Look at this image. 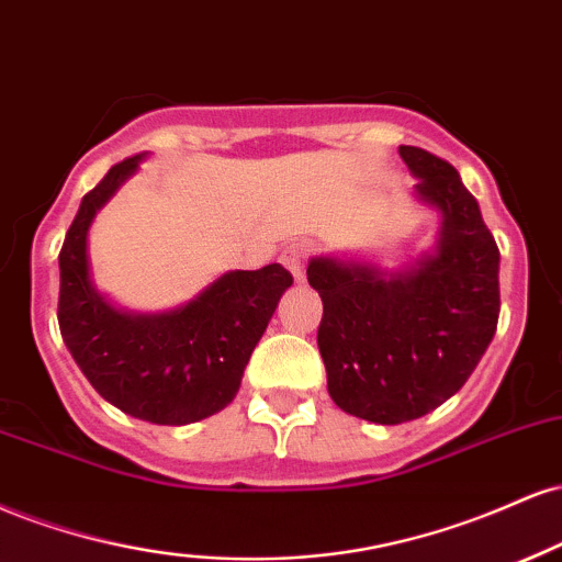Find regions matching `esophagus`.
Returning a JSON list of instances; mask_svg holds the SVG:
<instances>
[{
  "label": "esophagus",
  "mask_w": 562,
  "mask_h": 562,
  "mask_svg": "<svg viewBox=\"0 0 562 562\" xmlns=\"http://www.w3.org/2000/svg\"><path fill=\"white\" fill-rule=\"evenodd\" d=\"M305 260H307V249L302 247V244H289V247L281 252V262L286 266L289 273L294 276V281L305 279Z\"/></svg>",
  "instance_id": "esophagus-1"
}]
</instances>
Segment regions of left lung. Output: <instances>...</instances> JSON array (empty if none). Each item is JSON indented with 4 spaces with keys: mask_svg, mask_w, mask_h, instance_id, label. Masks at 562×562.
Masks as SVG:
<instances>
[{
    "mask_svg": "<svg viewBox=\"0 0 562 562\" xmlns=\"http://www.w3.org/2000/svg\"><path fill=\"white\" fill-rule=\"evenodd\" d=\"M413 196L439 215L437 239L407 266L321 255L318 349L336 407L381 426L437 411L471 379L499 318V249L450 162L400 147Z\"/></svg>",
    "mask_w": 562,
    "mask_h": 562,
    "instance_id": "obj_1",
    "label": "left lung"
}]
</instances>
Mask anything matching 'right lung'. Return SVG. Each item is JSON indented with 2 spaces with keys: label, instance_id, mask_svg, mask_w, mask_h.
Segmentation results:
<instances>
[{
  "label": "right lung",
  "instance_id": "right-lung-1",
  "mask_svg": "<svg viewBox=\"0 0 562 562\" xmlns=\"http://www.w3.org/2000/svg\"><path fill=\"white\" fill-rule=\"evenodd\" d=\"M147 155L112 165L81 200L59 252V334L110 405L157 426H187L231 405L252 349L266 334L289 270H228L194 300L134 313L117 307L91 279L89 231L99 210L142 168Z\"/></svg>",
  "mask_w": 562,
  "mask_h": 562
}]
</instances>
